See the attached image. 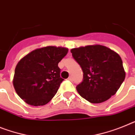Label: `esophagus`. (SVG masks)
Masks as SVG:
<instances>
[{"instance_id":"34e87169","label":"esophagus","mask_w":135,"mask_h":135,"mask_svg":"<svg viewBox=\"0 0 135 135\" xmlns=\"http://www.w3.org/2000/svg\"><path fill=\"white\" fill-rule=\"evenodd\" d=\"M68 80H70V81H73V78L72 76H70L68 78Z\"/></svg>"}]
</instances>
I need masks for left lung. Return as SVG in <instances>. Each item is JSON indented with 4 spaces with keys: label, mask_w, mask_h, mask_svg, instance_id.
Returning <instances> with one entry per match:
<instances>
[{
    "label": "left lung",
    "mask_w": 135,
    "mask_h": 135,
    "mask_svg": "<svg viewBox=\"0 0 135 135\" xmlns=\"http://www.w3.org/2000/svg\"><path fill=\"white\" fill-rule=\"evenodd\" d=\"M71 52L83 72V81L76 86L82 98L101 103L115 94L126 76L118 54L100 45L73 48Z\"/></svg>",
    "instance_id": "left-lung-1"
}]
</instances>
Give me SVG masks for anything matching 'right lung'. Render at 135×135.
Returning <instances> with one entry per match:
<instances>
[{"instance_id":"add662e5","label":"right lung","mask_w":135,"mask_h":135,"mask_svg":"<svg viewBox=\"0 0 135 135\" xmlns=\"http://www.w3.org/2000/svg\"><path fill=\"white\" fill-rule=\"evenodd\" d=\"M68 48L47 46L31 52L16 65L13 78L15 90L32 106H43L55 95L63 80L58 63Z\"/></svg>"}]
</instances>
